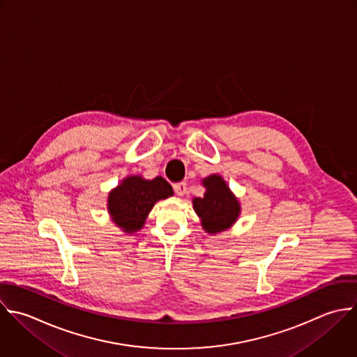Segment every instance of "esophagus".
Instances as JSON below:
<instances>
[{
    "label": "esophagus",
    "instance_id": "34e87169",
    "mask_svg": "<svg viewBox=\"0 0 357 357\" xmlns=\"http://www.w3.org/2000/svg\"><path fill=\"white\" fill-rule=\"evenodd\" d=\"M174 190L178 196H183L186 193V183L185 182H179L174 185Z\"/></svg>",
    "mask_w": 357,
    "mask_h": 357
}]
</instances>
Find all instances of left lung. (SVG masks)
Masks as SVG:
<instances>
[{
	"mask_svg": "<svg viewBox=\"0 0 357 357\" xmlns=\"http://www.w3.org/2000/svg\"><path fill=\"white\" fill-rule=\"evenodd\" d=\"M202 182L206 193L193 199V208L202 220L203 229L207 234H218L231 228L241 214L238 199L220 175H210Z\"/></svg>",
	"mask_w": 357,
	"mask_h": 357,
	"instance_id": "obj_1",
	"label": "left lung"
}]
</instances>
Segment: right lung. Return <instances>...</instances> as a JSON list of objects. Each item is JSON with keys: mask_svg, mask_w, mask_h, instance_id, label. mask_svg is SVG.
<instances>
[{"mask_svg": "<svg viewBox=\"0 0 357 357\" xmlns=\"http://www.w3.org/2000/svg\"><path fill=\"white\" fill-rule=\"evenodd\" d=\"M172 195V186L162 176L151 181L140 175L128 176L109 192L108 213L123 232L133 234L143 228L154 204Z\"/></svg>", "mask_w": 357, "mask_h": 357, "instance_id": "obj_1", "label": "right lung"}]
</instances>
